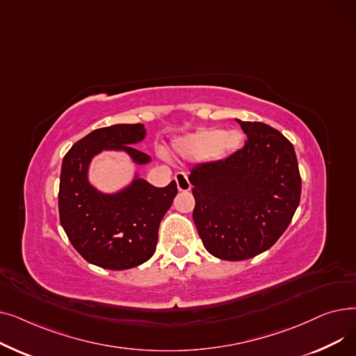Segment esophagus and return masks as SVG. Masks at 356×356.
I'll list each match as a JSON object with an SVG mask.
<instances>
[{"mask_svg": "<svg viewBox=\"0 0 356 356\" xmlns=\"http://www.w3.org/2000/svg\"><path fill=\"white\" fill-rule=\"evenodd\" d=\"M175 180L177 183V189L180 192H189L192 189V184H191V181L188 179V175H186V173H183V172L176 173Z\"/></svg>", "mask_w": 356, "mask_h": 356, "instance_id": "esophagus-1", "label": "esophagus"}]
</instances>
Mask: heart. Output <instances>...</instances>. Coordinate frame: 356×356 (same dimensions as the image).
<instances>
[{
    "label": "heart",
    "mask_w": 356,
    "mask_h": 356,
    "mask_svg": "<svg viewBox=\"0 0 356 356\" xmlns=\"http://www.w3.org/2000/svg\"><path fill=\"white\" fill-rule=\"evenodd\" d=\"M242 144V136L238 131L223 133L220 129H202L179 140L175 144L176 152L188 159H207L223 153L235 152Z\"/></svg>",
    "instance_id": "heart-1"
}]
</instances>
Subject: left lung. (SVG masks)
Returning <instances> with one entry per match:
<instances>
[{"label": "left lung", "instance_id": "1", "mask_svg": "<svg viewBox=\"0 0 356 356\" xmlns=\"http://www.w3.org/2000/svg\"><path fill=\"white\" fill-rule=\"evenodd\" d=\"M244 147L223 160L199 163L193 184V220L204 248L227 261L271 248L300 203L302 177L293 144L263 122L236 120Z\"/></svg>", "mask_w": 356, "mask_h": 356}]
</instances>
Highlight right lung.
Segmentation results:
<instances>
[{
    "instance_id": "add662e5",
    "label": "right lung",
    "mask_w": 356,
    "mask_h": 356,
    "mask_svg": "<svg viewBox=\"0 0 356 356\" xmlns=\"http://www.w3.org/2000/svg\"><path fill=\"white\" fill-rule=\"evenodd\" d=\"M144 137L143 124L98 128L74 143L63 159L60 223L73 248L93 266L128 270L156 251L160 222L177 195L176 181L156 188L137 177L115 195H104L88 181L89 163L102 149H122L137 164L148 163L149 156L134 147Z\"/></svg>"
}]
</instances>
